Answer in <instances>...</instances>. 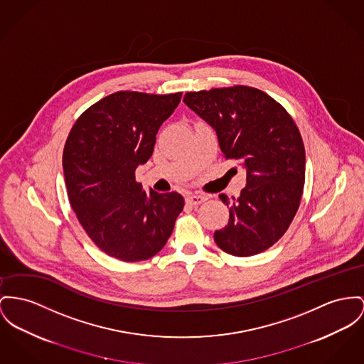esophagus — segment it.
Here are the masks:
<instances>
[{
  "mask_svg": "<svg viewBox=\"0 0 364 364\" xmlns=\"http://www.w3.org/2000/svg\"><path fill=\"white\" fill-rule=\"evenodd\" d=\"M207 200V196H204V194H189L188 197H186V201L191 204V205H198V204H201V203H204Z\"/></svg>",
  "mask_w": 364,
  "mask_h": 364,
  "instance_id": "1",
  "label": "esophagus"
}]
</instances>
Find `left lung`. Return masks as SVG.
Returning <instances> with one entry per match:
<instances>
[{
	"mask_svg": "<svg viewBox=\"0 0 364 364\" xmlns=\"http://www.w3.org/2000/svg\"><path fill=\"white\" fill-rule=\"evenodd\" d=\"M185 105L218 136L222 153L242 163L245 188L230 204L228 225L214 233L219 248L251 257L289 229L305 182V147L286 109L265 92L236 85L188 92Z\"/></svg>",
	"mask_w": 364,
	"mask_h": 364,
	"instance_id": "1",
	"label": "left lung"
}]
</instances>
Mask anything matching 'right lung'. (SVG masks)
Segmentation results:
<instances>
[{
	"mask_svg": "<svg viewBox=\"0 0 364 364\" xmlns=\"http://www.w3.org/2000/svg\"><path fill=\"white\" fill-rule=\"evenodd\" d=\"M181 97L112 94L80 116L66 141L63 172L72 208L91 240L120 261L156 255L183 210L181 194L146 192L135 181Z\"/></svg>",
	"mask_w": 364,
	"mask_h": 364,
	"instance_id": "1",
	"label": "right lung"
}]
</instances>
